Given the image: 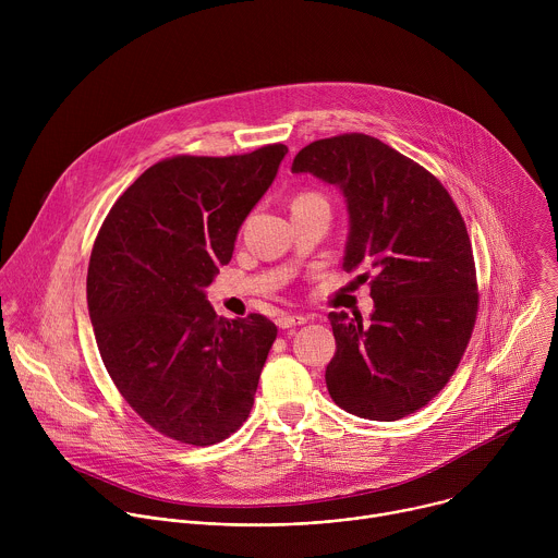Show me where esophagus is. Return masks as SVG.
I'll return each instance as SVG.
<instances>
[{
    "mask_svg": "<svg viewBox=\"0 0 558 558\" xmlns=\"http://www.w3.org/2000/svg\"><path fill=\"white\" fill-rule=\"evenodd\" d=\"M306 323H308L306 315H291V313H282L276 320V325L280 329H291V327H300V325H306Z\"/></svg>",
    "mask_w": 558,
    "mask_h": 558,
    "instance_id": "34e87169",
    "label": "esophagus"
}]
</instances>
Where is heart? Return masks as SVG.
Returning <instances> with one entry per match:
<instances>
[{
  "instance_id": "1",
  "label": "heart",
  "mask_w": 558,
  "mask_h": 558,
  "mask_svg": "<svg viewBox=\"0 0 558 558\" xmlns=\"http://www.w3.org/2000/svg\"><path fill=\"white\" fill-rule=\"evenodd\" d=\"M304 198H320V196H315V194H300L295 201H304ZM295 201H293V203H295Z\"/></svg>"
}]
</instances>
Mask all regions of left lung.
Returning <instances> with one entry per match:
<instances>
[{
  "mask_svg": "<svg viewBox=\"0 0 558 558\" xmlns=\"http://www.w3.org/2000/svg\"><path fill=\"white\" fill-rule=\"evenodd\" d=\"M293 174L340 187L349 209L342 267L362 269L375 308L329 313L336 355L331 400L364 420L395 422L448 384L480 308L465 222L446 187L420 163L368 134H340L302 147Z\"/></svg>",
  "mask_w": 558,
  "mask_h": 558,
  "instance_id": "1",
  "label": "left lung"
}]
</instances>
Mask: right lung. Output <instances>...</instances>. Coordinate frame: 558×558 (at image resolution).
Segmentation results:
<instances>
[{
    "label": "right lung",
    "mask_w": 558,
    "mask_h": 558,
    "mask_svg": "<svg viewBox=\"0 0 558 558\" xmlns=\"http://www.w3.org/2000/svg\"><path fill=\"white\" fill-rule=\"evenodd\" d=\"M287 145L235 156H172L112 205L88 265L101 360L132 411L161 435L211 446L243 426L278 336L250 313L218 317L205 298Z\"/></svg>",
    "instance_id": "obj_1"
}]
</instances>
